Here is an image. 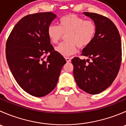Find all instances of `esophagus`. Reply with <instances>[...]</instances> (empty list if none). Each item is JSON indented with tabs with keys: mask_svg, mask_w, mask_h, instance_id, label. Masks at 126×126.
Segmentation results:
<instances>
[{
	"mask_svg": "<svg viewBox=\"0 0 126 126\" xmlns=\"http://www.w3.org/2000/svg\"><path fill=\"white\" fill-rule=\"evenodd\" d=\"M65 59L66 60V62H68V63H69V62H71V58H69V57H65Z\"/></svg>",
	"mask_w": 126,
	"mask_h": 126,
	"instance_id": "obj_1",
	"label": "esophagus"
}]
</instances>
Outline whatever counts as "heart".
<instances>
[{
    "label": "heart",
    "mask_w": 126,
    "mask_h": 126,
    "mask_svg": "<svg viewBox=\"0 0 126 126\" xmlns=\"http://www.w3.org/2000/svg\"><path fill=\"white\" fill-rule=\"evenodd\" d=\"M59 26L50 25L47 35L53 44H57L63 35L67 42L60 44L56 50L63 56H70L80 49L87 47L93 41L96 33V25L93 20H85L75 14H68L61 17Z\"/></svg>",
    "instance_id": "b5f03b06"
}]
</instances>
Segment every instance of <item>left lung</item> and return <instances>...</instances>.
Here are the masks:
<instances>
[{"mask_svg":"<svg viewBox=\"0 0 126 126\" xmlns=\"http://www.w3.org/2000/svg\"><path fill=\"white\" fill-rule=\"evenodd\" d=\"M83 13L96 25L93 40L81 54L91 60L74 57L71 62L78 87L96 94L110 87L117 76L122 60L121 41L118 29L110 19L94 13Z\"/></svg>","mask_w":126,"mask_h":126,"instance_id":"left-lung-1","label":"left lung"}]
</instances>
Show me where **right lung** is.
<instances>
[{
    "instance_id": "1",
    "label": "right lung",
    "mask_w": 126,
    "mask_h": 126,
    "mask_svg": "<svg viewBox=\"0 0 126 126\" xmlns=\"http://www.w3.org/2000/svg\"><path fill=\"white\" fill-rule=\"evenodd\" d=\"M55 17L52 12L24 16L14 27L6 43V58L14 78L25 92L35 97L46 96L55 88L66 63L54 50L47 35L48 27Z\"/></svg>"
}]
</instances>
